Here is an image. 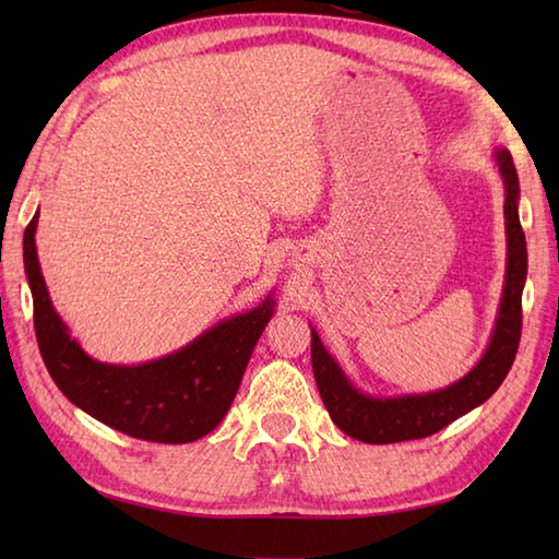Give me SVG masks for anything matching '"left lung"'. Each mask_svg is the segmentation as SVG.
Masks as SVG:
<instances>
[{"label":"left lung","instance_id":"obj_1","mask_svg":"<svg viewBox=\"0 0 559 559\" xmlns=\"http://www.w3.org/2000/svg\"><path fill=\"white\" fill-rule=\"evenodd\" d=\"M497 163L504 177V216H507V286L502 295L500 317L490 341L488 353L473 370L442 391L425 396H399V399H372L355 391L343 377L334 358L324 350L322 341L312 331V370L314 382L324 406L343 432L367 444H394L406 439H423L442 430L449 423L461 418L463 413L488 401L507 372L519 350L521 338V290H524L528 254L526 235L519 223V175L512 153L500 151Z\"/></svg>","mask_w":559,"mask_h":559}]
</instances>
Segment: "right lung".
<instances>
[{
  "instance_id": "add662e5",
  "label": "right lung",
  "mask_w": 559,
  "mask_h": 559,
  "mask_svg": "<svg viewBox=\"0 0 559 559\" xmlns=\"http://www.w3.org/2000/svg\"><path fill=\"white\" fill-rule=\"evenodd\" d=\"M35 213L23 233V261L33 293L35 338L47 372L62 394L93 418L146 442L185 444L209 435L242 382L257 341L273 314L266 298L257 310L213 326L168 358L136 367L91 360L52 310L35 254Z\"/></svg>"
}]
</instances>
